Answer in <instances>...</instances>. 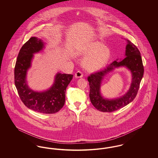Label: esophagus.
Segmentation results:
<instances>
[{"instance_id": "esophagus-1", "label": "esophagus", "mask_w": 158, "mask_h": 158, "mask_svg": "<svg viewBox=\"0 0 158 158\" xmlns=\"http://www.w3.org/2000/svg\"><path fill=\"white\" fill-rule=\"evenodd\" d=\"M83 76V73L82 72H81V71H77L75 73V77H77V78L82 77Z\"/></svg>"}]
</instances>
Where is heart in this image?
Returning <instances> with one entry per match:
<instances>
[{
	"label": "heart",
	"mask_w": 158,
	"mask_h": 158,
	"mask_svg": "<svg viewBox=\"0 0 158 158\" xmlns=\"http://www.w3.org/2000/svg\"><path fill=\"white\" fill-rule=\"evenodd\" d=\"M84 53L88 56L83 63L88 70L97 71L104 68L111 56L110 50L100 42L90 43L84 50Z\"/></svg>",
	"instance_id": "1"
}]
</instances>
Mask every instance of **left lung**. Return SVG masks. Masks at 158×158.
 Wrapping results in <instances>:
<instances>
[{
	"mask_svg": "<svg viewBox=\"0 0 158 158\" xmlns=\"http://www.w3.org/2000/svg\"><path fill=\"white\" fill-rule=\"evenodd\" d=\"M126 47V57L117 61H114L104 69L92 73L88 77L90 87V102L95 108L102 112L111 113L128 105L135 98L143 77L144 68L142 57L139 49L129 40ZM126 67L131 72L132 81L128 92L123 97L112 100L106 99L101 95L100 91V84L103 76L115 68Z\"/></svg>",
	"mask_w": 158,
	"mask_h": 158,
	"instance_id": "left-lung-1",
	"label": "left lung"
}]
</instances>
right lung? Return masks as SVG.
<instances>
[{
    "instance_id": "1",
    "label": "right lung",
    "mask_w": 158,
    "mask_h": 158,
    "mask_svg": "<svg viewBox=\"0 0 158 158\" xmlns=\"http://www.w3.org/2000/svg\"><path fill=\"white\" fill-rule=\"evenodd\" d=\"M44 47L43 40L31 37L21 47L15 64V85L19 98L24 105L38 113L54 114L60 111L65 102L66 89L73 78V75L58 73L53 86L44 92L31 89L27 84V71L31 66L34 53Z\"/></svg>"
}]
</instances>
